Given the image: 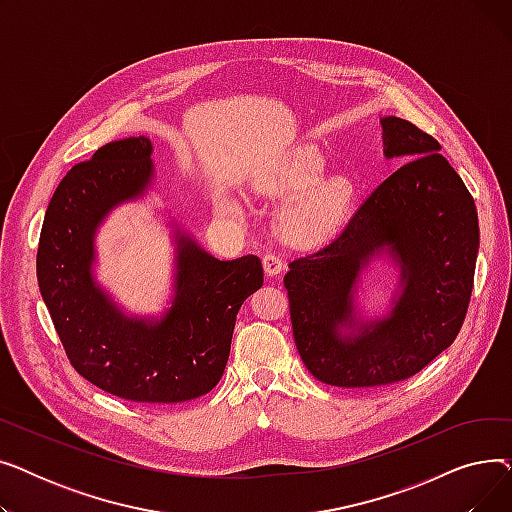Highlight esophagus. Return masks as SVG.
Instances as JSON below:
<instances>
[{"instance_id": "1", "label": "esophagus", "mask_w": 512, "mask_h": 512, "mask_svg": "<svg viewBox=\"0 0 512 512\" xmlns=\"http://www.w3.org/2000/svg\"><path fill=\"white\" fill-rule=\"evenodd\" d=\"M282 270H284V263H282V259L278 255H274V253L263 255V272H265L267 278L280 276Z\"/></svg>"}]
</instances>
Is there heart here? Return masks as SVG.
Listing matches in <instances>:
<instances>
[{
	"label": "heart",
	"mask_w": 512,
	"mask_h": 512,
	"mask_svg": "<svg viewBox=\"0 0 512 512\" xmlns=\"http://www.w3.org/2000/svg\"><path fill=\"white\" fill-rule=\"evenodd\" d=\"M326 161L315 151H299L263 178V191L294 198L278 215V232L288 245L309 247L334 236L351 215L355 184L344 174L326 176ZM215 209L224 218H240L242 203L228 188L215 193Z\"/></svg>",
	"instance_id": "obj_1"
}]
</instances>
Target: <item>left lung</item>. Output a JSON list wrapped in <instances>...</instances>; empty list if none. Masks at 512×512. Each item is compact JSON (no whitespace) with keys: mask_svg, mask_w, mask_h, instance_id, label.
Instances as JSON below:
<instances>
[{"mask_svg":"<svg viewBox=\"0 0 512 512\" xmlns=\"http://www.w3.org/2000/svg\"><path fill=\"white\" fill-rule=\"evenodd\" d=\"M380 124L386 159L405 164L330 245L288 263L284 276L297 351L330 386L411 378L454 342L473 290L479 224L467 186L434 137L396 116ZM375 260L395 267L397 288L369 316L358 288Z\"/></svg>","mask_w":512,"mask_h":512,"instance_id":"8db88e82","label":"left lung"}]
</instances>
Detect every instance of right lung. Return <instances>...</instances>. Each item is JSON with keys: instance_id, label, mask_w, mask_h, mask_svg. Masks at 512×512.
<instances>
[{"instance_id": "right-lung-1", "label": "right lung", "mask_w": 512, "mask_h": 512, "mask_svg": "<svg viewBox=\"0 0 512 512\" xmlns=\"http://www.w3.org/2000/svg\"><path fill=\"white\" fill-rule=\"evenodd\" d=\"M153 143H107L74 166L53 193L39 238L37 280L74 369L134 402H184L207 394L228 363L238 309L263 284L255 255L220 261L174 215L159 211L174 245L168 307L128 311L97 280V230L114 209L155 186Z\"/></svg>"}]
</instances>
